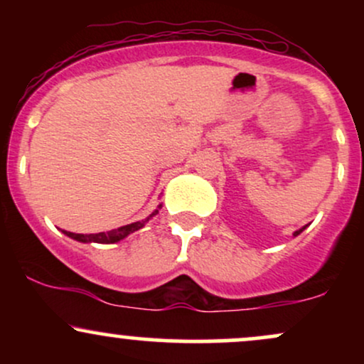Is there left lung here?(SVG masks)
<instances>
[{
  "mask_svg": "<svg viewBox=\"0 0 364 364\" xmlns=\"http://www.w3.org/2000/svg\"><path fill=\"white\" fill-rule=\"evenodd\" d=\"M303 229H304V228H301V229H298V231H296V232H294V236H298V235H299V232H303Z\"/></svg>",
  "mask_w": 364,
  "mask_h": 364,
  "instance_id": "8db88e82",
  "label": "left lung"
}]
</instances>
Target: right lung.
Masks as SVG:
<instances>
[{
    "instance_id": "add662e5",
    "label": "right lung",
    "mask_w": 364,
    "mask_h": 364,
    "mask_svg": "<svg viewBox=\"0 0 364 364\" xmlns=\"http://www.w3.org/2000/svg\"><path fill=\"white\" fill-rule=\"evenodd\" d=\"M159 208H161V205H159ZM157 212L159 210H154L145 220H139V223H133L128 225H121L118 229H112V231H107V232H99V235H75V232H70V231H63V232H65L66 236L72 237V240L80 241V243H102V245L118 243V241L124 240L128 235H132V232L139 231V229L144 228L145 223H147L150 217L156 215Z\"/></svg>"
}]
</instances>
